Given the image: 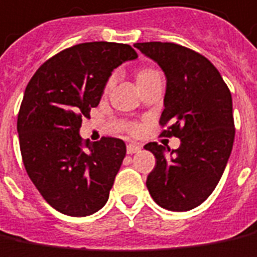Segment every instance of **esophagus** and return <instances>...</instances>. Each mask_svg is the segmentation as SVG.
Segmentation results:
<instances>
[{"instance_id":"34e87169","label":"esophagus","mask_w":257,"mask_h":257,"mask_svg":"<svg viewBox=\"0 0 257 257\" xmlns=\"http://www.w3.org/2000/svg\"><path fill=\"white\" fill-rule=\"evenodd\" d=\"M140 150L141 146H139V144H134V143L127 144V154H136V153H139Z\"/></svg>"}]
</instances>
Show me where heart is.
I'll return each mask as SVG.
<instances>
[{
	"mask_svg": "<svg viewBox=\"0 0 257 257\" xmlns=\"http://www.w3.org/2000/svg\"><path fill=\"white\" fill-rule=\"evenodd\" d=\"M156 73H158L156 69L153 68H143L140 69L139 72H137V80H140V79H144V77H149L151 76V75H156ZM113 82V79H110L108 80V84Z\"/></svg>",
	"mask_w": 257,
	"mask_h": 257,
	"instance_id": "heart-1",
	"label": "heart"
}]
</instances>
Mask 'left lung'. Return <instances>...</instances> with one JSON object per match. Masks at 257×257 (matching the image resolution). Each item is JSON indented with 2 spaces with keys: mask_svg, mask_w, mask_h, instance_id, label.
I'll return each mask as SVG.
<instances>
[{
  "mask_svg": "<svg viewBox=\"0 0 257 257\" xmlns=\"http://www.w3.org/2000/svg\"><path fill=\"white\" fill-rule=\"evenodd\" d=\"M167 77L161 136L178 137L177 150L149 143L156 157L147 177L150 195L161 208L185 212L213 192L228 164L235 139L232 96L205 56L173 42L134 45Z\"/></svg>",
  "mask_w": 257,
  "mask_h": 257,
  "instance_id": "obj_1",
  "label": "left lung"
}]
</instances>
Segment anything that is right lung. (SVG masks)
I'll return each mask as SVG.
<instances>
[{
	"mask_svg": "<svg viewBox=\"0 0 257 257\" xmlns=\"http://www.w3.org/2000/svg\"><path fill=\"white\" fill-rule=\"evenodd\" d=\"M136 58L130 45L86 42L46 60L29 80L17 121L21 156L31 181L56 211L87 216L107 202L124 141L103 137L83 144L79 130L111 72Z\"/></svg>",
	"mask_w": 257,
	"mask_h": 257,
	"instance_id": "right-lung-1",
	"label": "right lung"
}]
</instances>
